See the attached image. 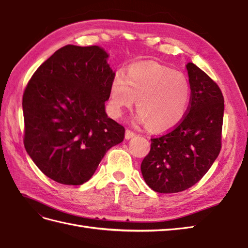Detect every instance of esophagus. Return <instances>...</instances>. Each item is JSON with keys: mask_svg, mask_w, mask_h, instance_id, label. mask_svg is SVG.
Returning a JSON list of instances; mask_svg holds the SVG:
<instances>
[{"mask_svg": "<svg viewBox=\"0 0 248 248\" xmlns=\"http://www.w3.org/2000/svg\"><path fill=\"white\" fill-rule=\"evenodd\" d=\"M125 140H130V139H132V138H134L135 136V133L134 132H132V131L131 130H129V129H127L125 130Z\"/></svg>", "mask_w": 248, "mask_h": 248, "instance_id": "34e87169", "label": "esophagus"}]
</instances>
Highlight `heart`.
<instances>
[{
	"label": "heart",
	"mask_w": 248,
	"mask_h": 248,
	"mask_svg": "<svg viewBox=\"0 0 248 248\" xmlns=\"http://www.w3.org/2000/svg\"><path fill=\"white\" fill-rule=\"evenodd\" d=\"M136 100L135 123L152 131L175 128L191 102V86L182 73L162 65H134L127 73H116L109 86L108 113L114 118L131 108Z\"/></svg>",
	"instance_id": "1"
}]
</instances>
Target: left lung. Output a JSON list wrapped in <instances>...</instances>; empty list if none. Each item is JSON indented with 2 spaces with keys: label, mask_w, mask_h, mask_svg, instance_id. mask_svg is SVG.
Instances as JSON below:
<instances>
[{
  "label": "left lung",
  "mask_w": 248,
  "mask_h": 248,
  "mask_svg": "<svg viewBox=\"0 0 248 248\" xmlns=\"http://www.w3.org/2000/svg\"><path fill=\"white\" fill-rule=\"evenodd\" d=\"M191 86L187 114L171 132L151 139L141 162L144 180L157 193H178L202 179L222 147L224 97L217 84L193 62L186 64Z\"/></svg>",
  "instance_id": "1"
}]
</instances>
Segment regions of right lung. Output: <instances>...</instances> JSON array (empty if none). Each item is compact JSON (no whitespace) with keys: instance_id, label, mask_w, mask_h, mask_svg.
<instances>
[{"instance_id":"1","label":"right lung","mask_w":248,"mask_h":248,"mask_svg":"<svg viewBox=\"0 0 248 248\" xmlns=\"http://www.w3.org/2000/svg\"><path fill=\"white\" fill-rule=\"evenodd\" d=\"M108 59L101 46H65L40 65L25 88V150L56 182L88 181L108 150L124 139V128L105 112L115 77Z\"/></svg>"}]
</instances>
